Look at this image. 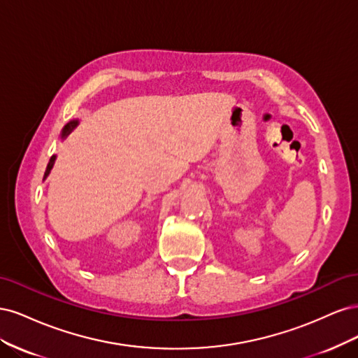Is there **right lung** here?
Listing matches in <instances>:
<instances>
[{
    "mask_svg": "<svg viewBox=\"0 0 358 358\" xmlns=\"http://www.w3.org/2000/svg\"><path fill=\"white\" fill-rule=\"evenodd\" d=\"M78 125V121H73V122H70V124H67L66 125V128H64V131H62V137H66V136H69L70 133H71V129ZM55 155H53L50 159H49V164H48V167H46V173H45V178L49 175V171H50V169L53 167V162H55Z\"/></svg>",
    "mask_w": 358,
    "mask_h": 358,
    "instance_id": "1",
    "label": "right lung"
}]
</instances>
